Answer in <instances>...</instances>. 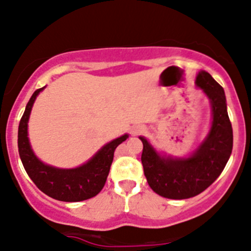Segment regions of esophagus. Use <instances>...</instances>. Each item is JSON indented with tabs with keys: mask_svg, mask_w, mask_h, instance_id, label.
Here are the masks:
<instances>
[{
	"mask_svg": "<svg viewBox=\"0 0 251 251\" xmlns=\"http://www.w3.org/2000/svg\"><path fill=\"white\" fill-rule=\"evenodd\" d=\"M145 131V128L142 127V126H135V127L132 128V133L133 135H141V133Z\"/></svg>",
	"mask_w": 251,
	"mask_h": 251,
	"instance_id": "34e87169",
	"label": "esophagus"
}]
</instances>
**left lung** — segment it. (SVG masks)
I'll use <instances>...</instances> for the list:
<instances>
[{"label":"left lung","mask_w":251,"mask_h":251,"mask_svg":"<svg viewBox=\"0 0 251 251\" xmlns=\"http://www.w3.org/2000/svg\"><path fill=\"white\" fill-rule=\"evenodd\" d=\"M196 84L211 101L212 125L190 157H162L145 137H140L143 143L141 160L148 185L155 194L173 200L190 199L205 191L223 172L233 150L225 91L206 71L199 72Z\"/></svg>","instance_id":"8db88e82"}]
</instances>
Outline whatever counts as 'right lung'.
<instances>
[{"label":"right lung","mask_w":251,"mask_h":251,"mask_svg":"<svg viewBox=\"0 0 251 251\" xmlns=\"http://www.w3.org/2000/svg\"><path fill=\"white\" fill-rule=\"evenodd\" d=\"M43 89L39 88L34 92L19 121L18 152L24 169L39 190L55 200L78 202L94 198L100 193L105 185L116 147L128 136L124 135L106 143L94 154L93 158L78 168L60 169L44 164L34 154L28 138V120L31 106Z\"/></svg>","instance_id":"add662e5"}]
</instances>
